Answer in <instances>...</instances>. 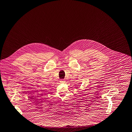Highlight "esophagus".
<instances>
[{
  "label": "esophagus",
  "instance_id": "34e87169",
  "mask_svg": "<svg viewBox=\"0 0 132 132\" xmlns=\"http://www.w3.org/2000/svg\"><path fill=\"white\" fill-rule=\"evenodd\" d=\"M61 82H62V83H64V82H65V80H61Z\"/></svg>",
  "mask_w": 132,
  "mask_h": 132
}]
</instances>
